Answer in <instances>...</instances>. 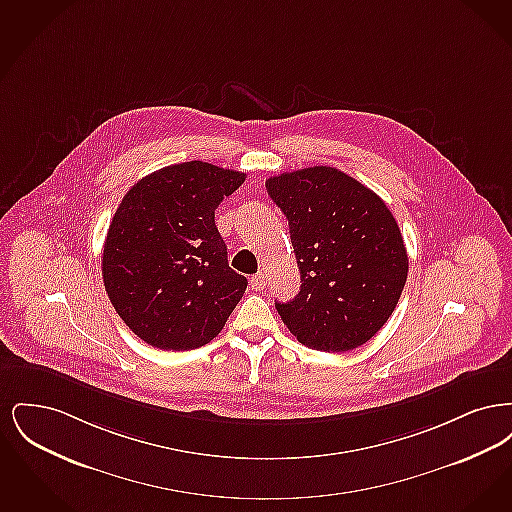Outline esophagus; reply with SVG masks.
<instances>
[{
    "label": "esophagus",
    "instance_id": "esophagus-1",
    "mask_svg": "<svg viewBox=\"0 0 512 512\" xmlns=\"http://www.w3.org/2000/svg\"><path fill=\"white\" fill-rule=\"evenodd\" d=\"M249 286H251V290H255V292H261V290H265V274H255V276H251V280H249Z\"/></svg>",
    "mask_w": 512,
    "mask_h": 512
}]
</instances>
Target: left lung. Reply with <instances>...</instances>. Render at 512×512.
I'll return each mask as SVG.
<instances>
[{
	"mask_svg": "<svg viewBox=\"0 0 512 512\" xmlns=\"http://www.w3.org/2000/svg\"><path fill=\"white\" fill-rule=\"evenodd\" d=\"M267 192L290 224L299 293L276 311L303 345L343 353L391 317L409 257L382 197L334 167L270 176Z\"/></svg>",
	"mask_w": 512,
	"mask_h": 512,
	"instance_id": "left-lung-1",
	"label": "left lung"
}]
</instances>
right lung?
I'll return each instance as SVG.
<instances>
[{
  "label": "right lung",
  "mask_w": 512,
  "mask_h": 512,
  "mask_svg": "<svg viewBox=\"0 0 512 512\" xmlns=\"http://www.w3.org/2000/svg\"><path fill=\"white\" fill-rule=\"evenodd\" d=\"M244 172L188 161L138 180L109 224L101 276L124 324L149 345L188 351L219 336L247 288L228 267L215 209Z\"/></svg>",
  "instance_id": "right-lung-1"
}]
</instances>
